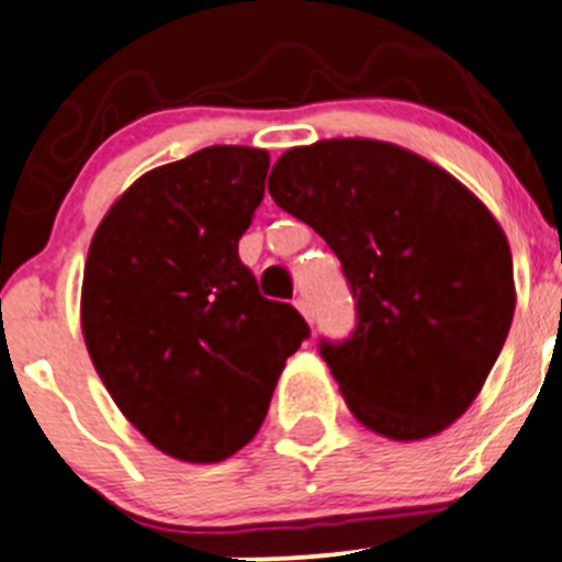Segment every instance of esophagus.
<instances>
[{
  "mask_svg": "<svg viewBox=\"0 0 562 562\" xmlns=\"http://www.w3.org/2000/svg\"><path fill=\"white\" fill-rule=\"evenodd\" d=\"M295 306H297V312H301V315L306 317V323H312V321H315V315H312V306H308V301H306V297H297V301H295Z\"/></svg>",
  "mask_w": 562,
  "mask_h": 562,
  "instance_id": "34e87169",
  "label": "esophagus"
}]
</instances>
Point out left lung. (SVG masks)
Instances as JSON below:
<instances>
[{
    "mask_svg": "<svg viewBox=\"0 0 562 562\" xmlns=\"http://www.w3.org/2000/svg\"><path fill=\"white\" fill-rule=\"evenodd\" d=\"M272 200L326 239L357 328L321 342L353 418L390 440L454 424L496 364L516 312L507 236L454 175L373 138L292 147Z\"/></svg>",
    "mask_w": 562,
    "mask_h": 562,
    "instance_id": "obj_1",
    "label": "left lung"
}]
</instances>
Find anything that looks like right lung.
I'll use <instances>...</instances> for the list:
<instances>
[{"instance_id": "1", "label": "right lung", "mask_w": 562, "mask_h": 562, "mask_svg": "<svg viewBox=\"0 0 562 562\" xmlns=\"http://www.w3.org/2000/svg\"><path fill=\"white\" fill-rule=\"evenodd\" d=\"M267 150L217 144L150 169L111 205L86 259L80 323L102 384L164 454L220 462L254 440L308 337L239 259Z\"/></svg>"}]
</instances>
